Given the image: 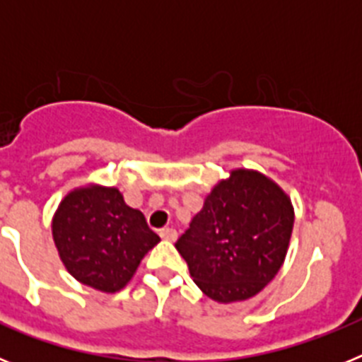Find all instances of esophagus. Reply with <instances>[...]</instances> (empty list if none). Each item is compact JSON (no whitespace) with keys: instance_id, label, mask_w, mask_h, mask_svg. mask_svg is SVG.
Returning a JSON list of instances; mask_svg holds the SVG:
<instances>
[{"instance_id":"1","label":"esophagus","mask_w":362,"mask_h":362,"mask_svg":"<svg viewBox=\"0 0 362 362\" xmlns=\"http://www.w3.org/2000/svg\"><path fill=\"white\" fill-rule=\"evenodd\" d=\"M159 235H161L165 241H175V239H177V232H175V228H163L161 232H159Z\"/></svg>"}]
</instances>
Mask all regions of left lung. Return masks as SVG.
Here are the masks:
<instances>
[{"label":"left lung","instance_id":"1","mask_svg":"<svg viewBox=\"0 0 362 362\" xmlns=\"http://www.w3.org/2000/svg\"><path fill=\"white\" fill-rule=\"evenodd\" d=\"M293 228L288 196L254 170H233L192 219L175 248L210 299L254 297L279 272Z\"/></svg>","mask_w":362,"mask_h":362}]
</instances>
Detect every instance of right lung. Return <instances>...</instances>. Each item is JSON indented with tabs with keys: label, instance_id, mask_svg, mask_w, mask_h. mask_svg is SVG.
Here are the masks:
<instances>
[{
	"label": "right lung",
	"instance_id": "1",
	"mask_svg": "<svg viewBox=\"0 0 362 362\" xmlns=\"http://www.w3.org/2000/svg\"><path fill=\"white\" fill-rule=\"evenodd\" d=\"M52 235L70 276L107 293L123 288L159 243L145 216L107 187L70 192L54 216Z\"/></svg>",
	"mask_w": 362,
	"mask_h": 362
}]
</instances>
